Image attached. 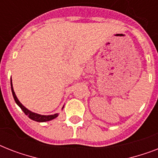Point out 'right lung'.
Here are the masks:
<instances>
[{
    "mask_svg": "<svg viewBox=\"0 0 158 158\" xmlns=\"http://www.w3.org/2000/svg\"><path fill=\"white\" fill-rule=\"evenodd\" d=\"M10 85H11V91H12V94H13L14 99H15V101L16 104L21 108V110H23L24 114L26 115H28V117L30 118L31 120H34V121H38V122H46V121H49V120H52L55 118H56L59 114L58 113H56L54 115H40V114H38V113L33 112V111H31L28 109L24 106L23 104L21 103L19 101V99L17 98V97L15 95V93L13 89V85H12V80L10 79ZM64 108V106L62 107V109Z\"/></svg>",
    "mask_w": 158,
    "mask_h": 158,
    "instance_id": "right-lung-1",
    "label": "right lung"
}]
</instances>
